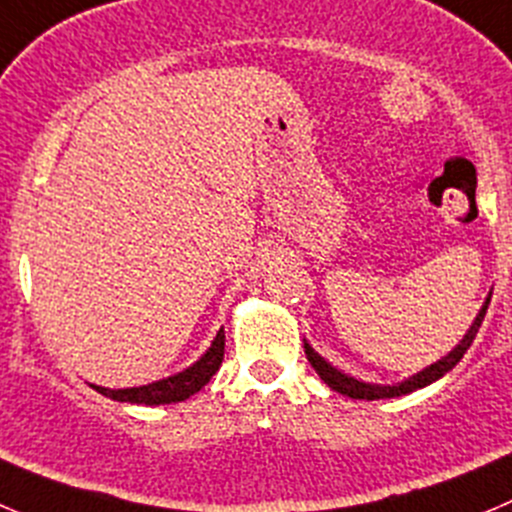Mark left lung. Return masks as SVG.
Segmentation results:
<instances>
[{"label":"left lung","mask_w":512,"mask_h":512,"mask_svg":"<svg viewBox=\"0 0 512 512\" xmlns=\"http://www.w3.org/2000/svg\"><path fill=\"white\" fill-rule=\"evenodd\" d=\"M487 305H490V295L485 298V303H482L480 313L475 315V321H472V326L467 328V333L462 336V341L457 343L455 348H452L447 356H442L439 361H434V364H429L427 369L417 371L414 376H409V379L399 381V384H369V381H361V379H353V376L343 374L341 369H336V366H331L326 361V358L321 356L318 351H313V346H310L308 341L303 343L305 346V356H308L310 366L315 369V374L321 376L323 381H326L328 386H331L333 391H338V394L343 396H351V399H366V401H374V399H394V396H404V394H412V391L417 389H424V386L434 384L437 379H442L447 371L455 369L457 364H460V358L465 356L467 348L472 346V341H475L477 331H480L482 321H485V313H487Z\"/></svg>","instance_id":"8db88e82"}]
</instances>
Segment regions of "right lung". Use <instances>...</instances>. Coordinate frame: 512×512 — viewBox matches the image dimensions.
I'll return each mask as SVG.
<instances>
[{"mask_svg":"<svg viewBox=\"0 0 512 512\" xmlns=\"http://www.w3.org/2000/svg\"><path fill=\"white\" fill-rule=\"evenodd\" d=\"M224 358V328H219L214 336L212 346L199 356L191 366L184 371L166 379L151 381L143 386H131V389H105V386H93L98 394L108 396L113 401H128V404H146V407H159V404H176V401L189 399L191 394H197L204 384H209L214 374L219 371Z\"/></svg>","mask_w":512,"mask_h":512,"instance_id":"right-lung-1","label":"right lung"}]
</instances>
